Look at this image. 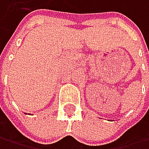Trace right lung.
I'll return each mask as SVG.
<instances>
[{
  "mask_svg": "<svg viewBox=\"0 0 149 149\" xmlns=\"http://www.w3.org/2000/svg\"><path fill=\"white\" fill-rule=\"evenodd\" d=\"M25 114H26V113H25Z\"/></svg>",
  "mask_w": 149,
  "mask_h": 149,
  "instance_id": "right-lung-1",
  "label": "right lung"
}]
</instances>
